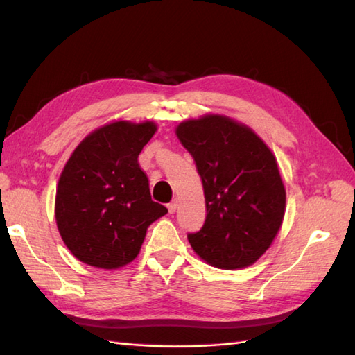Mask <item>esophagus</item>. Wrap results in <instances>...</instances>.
<instances>
[{"label":"esophagus","mask_w":355,"mask_h":355,"mask_svg":"<svg viewBox=\"0 0 355 355\" xmlns=\"http://www.w3.org/2000/svg\"><path fill=\"white\" fill-rule=\"evenodd\" d=\"M177 209H178V202L177 201H172V202H169V205H168L169 214H175Z\"/></svg>","instance_id":"obj_1"}]
</instances>
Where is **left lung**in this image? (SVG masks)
<instances>
[{"mask_svg":"<svg viewBox=\"0 0 355 355\" xmlns=\"http://www.w3.org/2000/svg\"><path fill=\"white\" fill-rule=\"evenodd\" d=\"M193 158L206 200V221L187 239L218 268L252 266L270 248L285 215V186L271 149L252 128L206 114L175 128Z\"/></svg>","mask_w":355,"mask_h":355,"instance_id":"left-lung-1","label":"left lung"}]
</instances>
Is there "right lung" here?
<instances>
[{
  "instance_id": "add662e5",
  "label": "right lung",
  "mask_w": 355,
  "mask_h": 355,
  "mask_svg": "<svg viewBox=\"0 0 355 355\" xmlns=\"http://www.w3.org/2000/svg\"><path fill=\"white\" fill-rule=\"evenodd\" d=\"M157 131L130 120L97 128L73 150L59 177L55 218L74 258L116 270L137 258L146 230L168 209L150 200L139 154Z\"/></svg>"
}]
</instances>
